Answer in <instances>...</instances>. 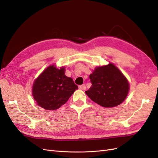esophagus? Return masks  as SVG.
<instances>
[{
    "label": "esophagus",
    "instance_id": "obj_1",
    "mask_svg": "<svg viewBox=\"0 0 158 158\" xmlns=\"http://www.w3.org/2000/svg\"><path fill=\"white\" fill-rule=\"evenodd\" d=\"M85 85H84V84H82V85H79V89H82V90H85Z\"/></svg>",
    "mask_w": 158,
    "mask_h": 158
}]
</instances>
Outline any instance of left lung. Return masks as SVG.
Instances as JSON below:
<instances>
[{
    "instance_id": "1",
    "label": "left lung",
    "mask_w": 158,
    "mask_h": 158,
    "mask_svg": "<svg viewBox=\"0 0 158 158\" xmlns=\"http://www.w3.org/2000/svg\"><path fill=\"white\" fill-rule=\"evenodd\" d=\"M92 86L85 94L95 103L103 107H113L127 97L129 82L113 63L95 67L89 75Z\"/></svg>"
}]
</instances>
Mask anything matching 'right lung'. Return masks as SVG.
Wrapping results in <instances>:
<instances>
[{
  "instance_id": "add662e5",
  "label": "right lung",
  "mask_w": 158,
  "mask_h": 158,
  "mask_svg": "<svg viewBox=\"0 0 158 158\" xmlns=\"http://www.w3.org/2000/svg\"><path fill=\"white\" fill-rule=\"evenodd\" d=\"M78 89L73 80L65 75V67L49 66L35 79L32 95L37 104L46 110H56L68 101Z\"/></svg>"
}]
</instances>
